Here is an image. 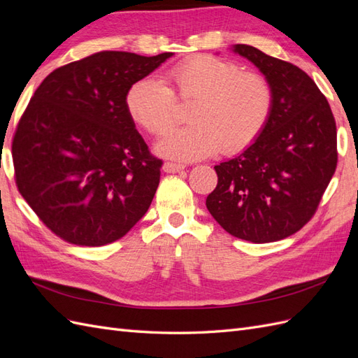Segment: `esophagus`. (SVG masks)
<instances>
[{
  "instance_id": "34e87169",
  "label": "esophagus",
  "mask_w": 358,
  "mask_h": 358,
  "mask_svg": "<svg viewBox=\"0 0 358 358\" xmlns=\"http://www.w3.org/2000/svg\"><path fill=\"white\" fill-rule=\"evenodd\" d=\"M162 170H164L166 173H179L182 170H185V166L175 164V162H166V164L162 166Z\"/></svg>"
}]
</instances>
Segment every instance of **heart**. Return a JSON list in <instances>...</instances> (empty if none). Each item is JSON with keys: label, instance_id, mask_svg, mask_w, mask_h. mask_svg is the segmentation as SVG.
Listing matches in <instances>:
<instances>
[{"label": "heart", "instance_id": "heart-1", "mask_svg": "<svg viewBox=\"0 0 358 358\" xmlns=\"http://www.w3.org/2000/svg\"><path fill=\"white\" fill-rule=\"evenodd\" d=\"M171 90L152 78L134 82L125 94L133 121L152 134L173 124V94L196 100L189 107L191 125L171 129L155 145L157 154L176 161H197L221 149L237 154L263 133L272 113V90L263 76L242 73L236 64L209 55L192 57L167 76Z\"/></svg>", "mask_w": 358, "mask_h": 358}]
</instances>
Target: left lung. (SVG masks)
<instances>
[{"label": "left lung", "instance_id": "8db88e82", "mask_svg": "<svg viewBox=\"0 0 358 358\" xmlns=\"http://www.w3.org/2000/svg\"><path fill=\"white\" fill-rule=\"evenodd\" d=\"M231 52L263 73L272 113L251 146L215 166L218 185L206 208L234 237L276 242L299 231L318 208L338 164L336 122L305 71L248 45Z\"/></svg>", "mask_w": 358, "mask_h": 358}]
</instances>
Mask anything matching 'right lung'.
Returning a JSON list of instances; mask_svg holds the SVG:
<instances>
[{
  "mask_svg": "<svg viewBox=\"0 0 358 358\" xmlns=\"http://www.w3.org/2000/svg\"><path fill=\"white\" fill-rule=\"evenodd\" d=\"M170 57L99 52L52 71L32 95L12 146L16 185L61 239L112 243L148 212L162 161L149 154L125 94Z\"/></svg>",
  "mask_w": 358,
  "mask_h": 358,
  "instance_id": "add662e5",
  "label": "right lung"
}]
</instances>
